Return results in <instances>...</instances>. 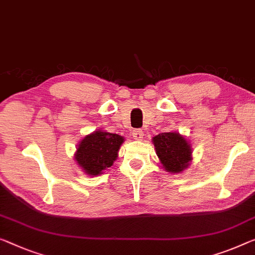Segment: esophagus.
I'll return each instance as SVG.
<instances>
[{
    "label": "esophagus",
    "instance_id": "esophagus-1",
    "mask_svg": "<svg viewBox=\"0 0 255 255\" xmlns=\"http://www.w3.org/2000/svg\"><path fill=\"white\" fill-rule=\"evenodd\" d=\"M131 135L135 139H140L143 137V131L140 130V129H134V130L131 131Z\"/></svg>",
    "mask_w": 255,
    "mask_h": 255
}]
</instances>
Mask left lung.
Returning <instances> with one entry per match:
<instances>
[{"mask_svg":"<svg viewBox=\"0 0 255 255\" xmlns=\"http://www.w3.org/2000/svg\"><path fill=\"white\" fill-rule=\"evenodd\" d=\"M158 158L169 173H180L191 160V147L177 132H161L153 137Z\"/></svg>","mask_w":255,"mask_h":255,"instance_id":"left-lung-1","label":"left lung"}]
</instances>
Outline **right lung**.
<instances>
[{
  "label": "right lung",
  "mask_w": 255,
  "mask_h": 255,
  "mask_svg": "<svg viewBox=\"0 0 255 255\" xmlns=\"http://www.w3.org/2000/svg\"><path fill=\"white\" fill-rule=\"evenodd\" d=\"M124 138L117 134L95 131L86 136L78 146V164L88 175H98L113 165Z\"/></svg>",
  "instance_id": "add662e5"
}]
</instances>
